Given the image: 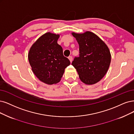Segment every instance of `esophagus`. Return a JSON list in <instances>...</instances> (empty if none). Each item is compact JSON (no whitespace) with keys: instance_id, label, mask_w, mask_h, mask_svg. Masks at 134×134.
I'll return each mask as SVG.
<instances>
[{"instance_id":"34e87169","label":"esophagus","mask_w":134,"mask_h":134,"mask_svg":"<svg viewBox=\"0 0 134 134\" xmlns=\"http://www.w3.org/2000/svg\"><path fill=\"white\" fill-rule=\"evenodd\" d=\"M68 59H69V60L70 61V62H72V59H73L72 57V56H69V57H68Z\"/></svg>"}]
</instances>
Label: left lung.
<instances>
[{
    "label": "left lung",
    "mask_w": 134,
    "mask_h": 134,
    "mask_svg": "<svg viewBox=\"0 0 134 134\" xmlns=\"http://www.w3.org/2000/svg\"><path fill=\"white\" fill-rule=\"evenodd\" d=\"M80 47V56L72 64L81 81L86 85L96 84L107 73L111 62V54L107 44L91 31L82 34L72 32Z\"/></svg>",
    "instance_id": "8db88e82"
}]
</instances>
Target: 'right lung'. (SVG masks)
I'll return each instance as SVG.
<instances>
[{
  "mask_svg": "<svg viewBox=\"0 0 134 134\" xmlns=\"http://www.w3.org/2000/svg\"><path fill=\"white\" fill-rule=\"evenodd\" d=\"M59 34L46 32L40 37L30 49L28 59L32 71L38 80L47 85L61 81L65 68L70 64L57 43Z\"/></svg>",
  "mask_w": 134,
  "mask_h": 134,
  "instance_id": "obj_1",
  "label": "right lung"
}]
</instances>
